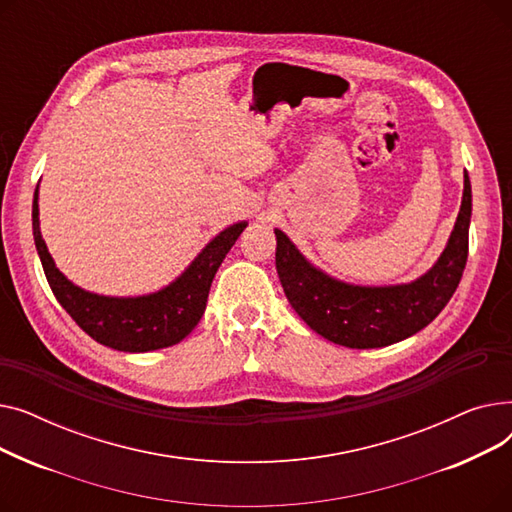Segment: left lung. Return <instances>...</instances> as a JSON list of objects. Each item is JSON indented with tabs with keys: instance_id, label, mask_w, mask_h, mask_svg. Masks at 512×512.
Instances as JSON below:
<instances>
[{
	"instance_id": "8db88e82",
	"label": "left lung",
	"mask_w": 512,
	"mask_h": 512,
	"mask_svg": "<svg viewBox=\"0 0 512 512\" xmlns=\"http://www.w3.org/2000/svg\"><path fill=\"white\" fill-rule=\"evenodd\" d=\"M471 182L459 218L436 265L411 284L355 286L313 267L276 230V270L292 309L319 336L348 348H380L405 340L438 317L463 278L469 255Z\"/></svg>"
}]
</instances>
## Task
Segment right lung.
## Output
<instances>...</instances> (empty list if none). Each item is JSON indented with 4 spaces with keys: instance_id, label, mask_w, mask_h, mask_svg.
Instances as JSON below:
<instances>
[{
    "instance_id": "1",
    "label": "right lung",
    "mask_w": 512,
    "mask_h": 512,
    "mask_svg": "<svg viewBox=\"0 0 512 512\" xmlns=\"http://www.w3.org/2000/svg\"><path fill=\"white\" fill-rule=\"evenodd\" d=\"M39 184L33 199V236L45 278L58 303L103 346L124 353H147L178 344L195 330L207 305L215 272L247 222H238L215 236L170 286L145 297L118 299L74 286L53 263L39 230Z\"/></svg>"
}]
</instances>
